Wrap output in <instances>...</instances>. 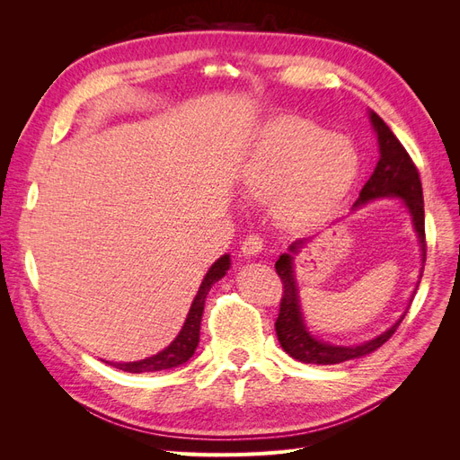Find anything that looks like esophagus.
Segmentation results:
<instances>
[{"label":"esophagus","mask_w":460,"mask_h":460,"mask_svg":"<svg viewBox=\"0 0 460 460\" xmlns=\"http://www.w3.org/2000/svg\"><path fill=\"white\" fill-rule=\"evenodd\" d=\"M242 252L247 259L257 257L262 252V240L259 238V235H247L242 243Z\"/></svg>","instance_id":"obj_1"}]
</instances>
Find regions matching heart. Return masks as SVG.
Segmentation results:
<instances>
[{
    "label": "heart",
    "mask_w": 460,
    "mask_h": 460,
    "mask_svg": "<svg viewBox=\"0 0 460 460\" xmlns=\"http://www.w3.org/2000/svg\"><path fill=\"white\" fill-rule=\"evenodd\" d=\"M360 171L349 137L301 117H282L257 136L240 174L242 196L270 203L288 228H307L351 190Z\"/></svg>",
    "instance_id": "1"
}]
</instances>
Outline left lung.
<instances>
[{
    "label": "left lung",
    "mask_w": 460,
    "mask_h": 460,
    "mask_svg": "<svg viewBox=\"0 0 460 460\" xmlns=\"http://www.w3.org/2000/svg\"><path fill=\"white\" fill-rule=\"evenodd\" d=\"M368 119L376 132V137H378L380 159L376 163V169L368 178V182L363 186V190H360L358 199L353 203V211L376 199H384V198L401 199L402 207L407 208V213L411 217L416 238H419L420 261H422L419 278H422L424 262H426V235H424V199H422V184L419 178V171H416L409 153L401 146L395 134L389 130L387 124L376 115L374 111H368ZM311 240L313 238L296 240L288 247V253H282L280 259H278L274 264V269L278 276L282 278V284H284L280 313H278L276 324H274L276 336L282 345V349L289 357H294L301 360V363H307V365H338V363H345V360L365 357L376 351L394 336L397 326L402 323V318H405L409 309L397 318V323L394 326H389L385 332H382L380 336H376L358 345H336V343L316 338L309 330L307 323H305L297 278H296V257L303 252L305 247H307ZM419 284L420 280L416 282V288H419ZM416 288L412 291L411 301L416 294Z\"/></svg>",
    "instance_id": "1"
}]
</instances>
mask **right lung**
Here are the masks:
<instances>
[{
    "label": "right lung",
    "instance_id": "right-lung-1",
    "mask_svg": "<svg viewBox=\"0 0 460 460\" xmlns=\"http://www.w3.org/2000/svg\"><path fill=\"white\" fill-rule=\"evenodd\" d=\"M230 264H232L230 255H222L220 259H217L211 264V269L207 270L196 297H193V301H191V307L184 320L182 330L178 332V336L172 340V343L169 347H164V349L159 351L157 355L142 358V360H134V363H109V360H105V363L113 365L119 370L132 372V374L169 370V368H176L180 365H184L186 360H190L198 349L201 316H203V307H205V299H207L208 289H211V286L215 282H218L220 278L228 272Z\"/></svg>",
    "mask_w": 460,
    "mask_h": 460
}]
</instances>
